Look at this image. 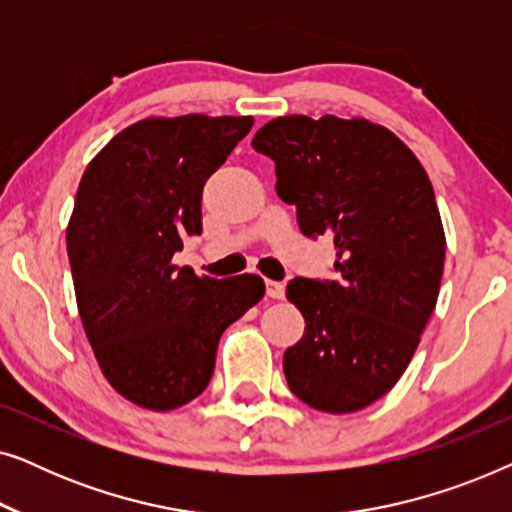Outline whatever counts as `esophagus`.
I'll list each match as a JSON object with an SVG mask.
<instances>
[{
    "instance_id": "esophagus-1",
    "label": "esophagus",
    "mask_w": 512,
    "mask_h": 512,
    "mask_svg": "<svg viewBox=\"0 0 512 512\" xmlns=\"http://www.w3.org/2000/svg\"><path fill=\"white\" fill-rule=\"evenodd\" d=\"M265 293H268L272 300H282L284 298V284L275 282V279H268V282H265Z\"/></svg>"
}]
</instances>
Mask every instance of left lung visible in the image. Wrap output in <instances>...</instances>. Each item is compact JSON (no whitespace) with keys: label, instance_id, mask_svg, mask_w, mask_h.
Listing matches in <instances>:
<instances>
[{"label":"left lung","instance_id":"8db88e82","mask_svg":"<svg viewBox=\"0 0 512 512\" xmlns=\"http://www.w3.org/2000/svg\"><path fill=\"white\" fill-rule=\"evenodd\" d=\"M251 146L275 160L277 195L307 237L335 244L338 279H291L305 333L284 352L293 394L345 415L382 398L408 368L436 307L445 230L415 153L366 118H272Z\"/></svg>","mask_w":512,"mask_h":512}]
</instances>
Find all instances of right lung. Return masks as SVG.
Masks as SVG:
<instances>
[{"label": "right lung", "instance_id": "add662e5", "mask_svg": "<svg viewBox=\"0 0 512 512\" xmlns=\"http://www.w3.org/2000/svg\"><path fill=\"white\" fill-rule=\"evenodd\" d=\"M251 116L144 118L83 172L67 226L76 305L104 377L146 410H174L212 380L226 328L263 298L258 275L198 277L172 256L202 233V186Z\"/></svg>", "mask_w": 512, "mask_h": 512}]
</instances>
